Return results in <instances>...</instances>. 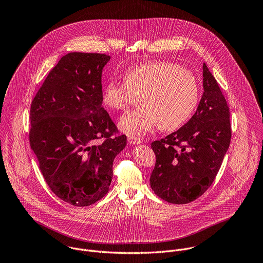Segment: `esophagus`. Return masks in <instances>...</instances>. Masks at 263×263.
<instances>
[{"label":"esophagus","instance_id":"1","mask_svg":"<svg viewBox=\"0 0 263 263\" xmlns=\"http://www.w3.org/2000/svg\"><path fill=\"white\" fill-rule=\"evenodd\" d=\"M128 142L130 144H133V145H136V144H140L142 142V140L140 138H137V137H133V136H129L128 137Z\"/></svg>","mask_w":263,"mask_h":263}]
</instances>
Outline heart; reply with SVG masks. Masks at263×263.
Listing matches in <instances>:
<instances>
[{"instance_id": "heart-1", "label": "heart", "mask_w": 263, "mask_h": 263, "mask_svg": "<svg viewBox=\"0 0 263 263\" xmlns=\"http://www.w3.org/2000/svg\"><path fill=\"white\" fill-rule=\"evenodd\" d=\"M124 79H110L102 100L109 109L123 111L141 96L142 108L119 121L120 129L130 136H142L158 125L164 131L175 130L189 121L198 105L200 90L195 74L176 63H140L128 68Z\"/></svg>"}]
</instances>
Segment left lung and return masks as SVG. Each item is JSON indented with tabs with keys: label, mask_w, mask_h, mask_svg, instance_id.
Returning a JSON list of instances; mask_svg holds the SVG:
<instances>
[{
	"label": "left lung",
	"mask_w": 263,
	"mask_h": 263,
	"mask_svg": "<svg viewBox=\"0 0 263 263\" xmlns=\"http://www.w3.org/2000/svg\"><path fill=\"white\" fill-rule=\"evenodd\" d=\"M203 87L193 118L151 144L156 164L149 184L159 198L172 204H187L201 197L212 184L230 145L229 107L205 63Z\"/></svg>",
	"instance_id": "obj_1"
}]
</instances>
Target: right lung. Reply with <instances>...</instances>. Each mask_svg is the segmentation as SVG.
<instances>
[{"mask_svg": "<svg viewBox=\"0 0 263 263\" xmlns=\"http://www.w3.org/2000/svg\"><path fill=\"white\" fill-rule=\"evenodd\" d=\"M110 56L71 52L50 71L31 104L30 144L51 191L89 206L109 191L114 160L127 144L102 107V71ZM104 137L97 146L95 140Z\"/></svg>", "mask_w": 263, "mask_h": 263, "instance_id": "obj_1", "label": "right lung"}]
</instances>
